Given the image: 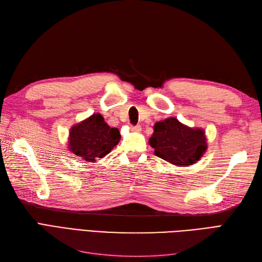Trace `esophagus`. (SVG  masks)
<instances>
[{"instance_id":"1","label":"esophagus","mask_w":262,"mask_h":262,"mask_svg":"<svg viewBox=\"0 0 262 262\" xmlns=\"http://www.w3.org/2000/svg\"><path fill=\"white\" fill-rule=\"evenodd\" d=\"M130 129L133 132H140L141 131V125H131Z\"/></svg>"}]
</instances>
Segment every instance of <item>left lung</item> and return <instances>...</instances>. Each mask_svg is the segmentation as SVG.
Returning <instances> with one entry per match:
<instances>
[{"instance_id": "left-lung-1", "label": "left lung", "mask_w": 262, "mask_h": 262, "mask_svg": "<svg viewBox=\"0 0 262 262\" xmlns=\"http://www.w3.org/2000/svg\"><path fill=\"white\" fill-rule=\"evenodd\" d=\"M148 142L156 156L180 167L196 163L208 148L202 129L190 128L172 117L154 124Z\"/></svg>"}]
</instances>
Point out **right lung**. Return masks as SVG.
<instances>
[{
	"instance_id": "right-lung-1",
	"label": "right lung",
	"mask_w": 262,
	"mask_h": 262,
	"mask_svg": "<svg viewBox=\"0 0 262 262\" xmlns=\"http://www.w3.org/2000/svg\"><path fill=\"white\" fill-rule=\"evenodd\" d=\"M117 128H110L100 114H94L70 130L69 149L81 161L95 163L102 158L120 141Z\"/></svg>"
}]
</instances>
